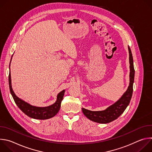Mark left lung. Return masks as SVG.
Masks as SVG:
<instances>
[{
  "instance_id": "obj_1",
  "label": "left lung",
  "mask_w": 152,
  "mask_h": 152,
  "mask_svg": "<svg viewBox=\"0 0 152 152\" xmlns=\"http://www.w3.org/2000/svg\"><path fill=\"white\" fill-rule=\"evenodd\" d=\"M129 54V85L127 90L122 95L119 100L115 103L107 107L105 110L99 111H92L82 107V110L83 114L89 120L96 123L101 124L109 123L119 117L126 109L132 98L133 93V83L134 82L135 70L134 67V61L132 54L128 46Z\"/></svg>"
}]
</instances>
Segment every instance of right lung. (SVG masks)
I'll return each instance as SVG.
<instances>
[{"label":"right lung","instance_id":"add662e5","mask_svg":"<svg viewBox=\"0 0 152 152\" xmlns=\"http://www.w3.org/2000/svg\"><path fill=\"white\" fill-rule=\"evenodd\" d=\"M11 59V61L12 59ZM10 61V64H11ZM9 85L11 94L14 100L15 103L17 106L20 108V110L25 113L28 117L38 120H47L55 116L59 112L61 107V103L64 96L65 90H62L57 95V99L56 102L46 107H38L31 105L26 102L18 97L12 88L11 85V73L9 74Z\"/></svg>","mask_w":152,"mask_h":152}]
</instances>
